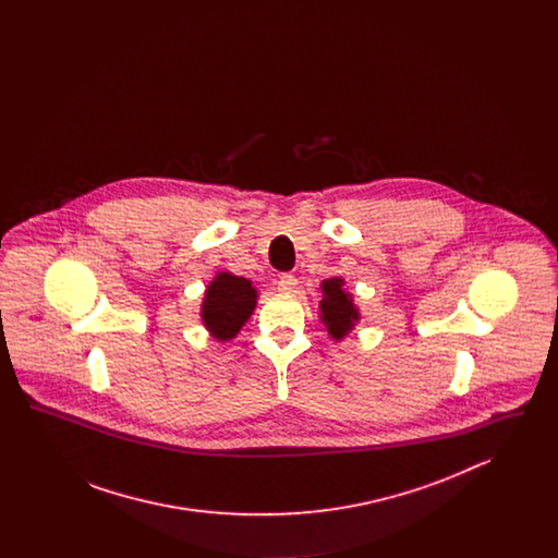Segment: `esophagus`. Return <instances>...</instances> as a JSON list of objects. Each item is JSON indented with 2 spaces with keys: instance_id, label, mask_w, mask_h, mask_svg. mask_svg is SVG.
I'll use <instances>...</instances> for the list:
<instances>
[{
  "instance_id": "esophagus-1",
  "label": "esophagus",
  "mask_w": 558,
  "mask_h": 558,
  "mask_svg": "<svg viewBox=\"0 0 558 558\" xmlns=\"http://www.w3.org/2000/svg\"><path fill=\"white\" fill-rule=\"evenodd\" d=\"M276 287H278V291L292 292L296 289V278L292 274H280L276 278Z\"/></svg>"
}]
</instances>
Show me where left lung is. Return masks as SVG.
<instances>
[{"label": "left lung", "mask_w": 558, "mask_h": 558, "mask_svg": "<svg viewBox=\"0 0 558 558\" xmlns=\"http://www.w3.org/2000/svg\"><path fill=\"white\" fill-rule=\"evenodd\" d=\"M343 278H328L322 282V301H319V318L324 322L328 335L337 341L345 339L360 319V312L353 305V296L343 291Z\"/></svg>", "instance_id": "left-lung-1"}]
</instances>
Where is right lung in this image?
<instances>
[{"instance_id": "1", "label": "right lung", "mask_w": 558, "mask_h": 558, "mask_svg": "<svg viewBox=\"0 0 558 558\" xmlns=\"http://www.w3.org/2000/svg\"><path fill=\"white\" fill-rule=\"evenodd\" d=\"M257 305V291L251 280L219 271L205 291L201 318L217 341H230L251 318Z\"/></svg>"}]
</instances>
